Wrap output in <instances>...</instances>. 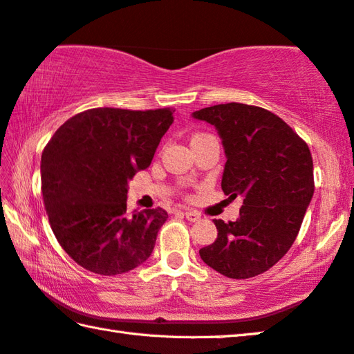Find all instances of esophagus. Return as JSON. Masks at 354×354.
I'll use <instances>...</instances> for the list:
<instances>
[{"label":"esophagus","mask_w":354,"mask_h":354,"mask_svg":"<svg viewBox=\"0 0 354 354\" xmlns=\"http://www.w3.org/2000/svg\"><path fill=\"white\" fill-rule=\"evenodd\" d=\"M184 216L187 218L189 221H198L199 218H201V214H198L196 210H185L184 212Z\"/></svg>","instance_id":"esophagus-1"}]
</instances>
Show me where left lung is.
Returning a JSON list of instances; mask_svg holds the SVG:
<instances>
[{"label": "left lung", "instance_id": "obj_1", "mask_svg": "<svg viewBox=\"0 0 354 354\" xmlns=\"http://www.w3.org/2000/svg\"><path fill=\"white\" fill-rule=\"evenodd\" d=\"M192 115L214 125L223 140V192L244 198L239 220H214L216 240L199 255L229 279L255 277L272 268L299 234L314 194L311 151L265 108L232 102Z\"/></svg>", "mask_w": 354, "mask_h": 354}]
</instances>
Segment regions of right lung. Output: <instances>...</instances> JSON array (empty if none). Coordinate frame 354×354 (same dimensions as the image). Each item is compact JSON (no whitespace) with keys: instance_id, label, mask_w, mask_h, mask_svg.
<instances>
[{"instance_id":"right-lung-1","label":"right lung","mask_w":354,"mask_h":354,"mask_svg":"<svg viewBox=\"0 0 354 354\" xmlns=\"http://www.w3.org/2000/svg\"><path fill=\"white\" fill-rule=\"evenodd\" d=\"M173 108H93L68 119L41 155V194L50 229L77 265L100 275L149 259L164 209L127 214L128 181L151 164Z\"/></svg>"}]
</instances>
